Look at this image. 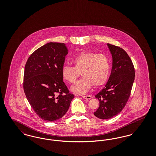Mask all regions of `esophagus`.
<instances>
[{
    "label": "esophagus",
    "mask_w": 156,
    "mask_h": 156,
    "mask_svg": "<svg viewBox=\"0 0 156 156\" xmlns=\"http://www.w3.org/2000/svg\"><path fill=\"white\" fill-rule=\"evenodd\" d=\"M82 98L86 100H89L92 98V97L90 95H84V96H82Z\"/></svg>",
    "instance_id": "34e87169"
}]
</instances>
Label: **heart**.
<instances>
[{
  "label": "heart",
  "instance_id": "1",
  "mask_svg": "<svg viewBox=\"0 0 156 156\" xmlns=\"http://www.w3.org/2000/svg\"><path fill=\"white\" fill-rule=\"evenodd\" d=\"M72 63L73 67L68 66L62 67L61 75L66 81L73 83L81 72L83 77L71 88L75 94H85L92 85L95 87L102 86L108 79L111 64L108 57L105 54L82 51L75 56Z\"/></svg>",
  "mask_w": 156,
  "mask_h": 156
}]
</instances>
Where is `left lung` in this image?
Returning <instances> with one entry per match:
<instances>
[{"instance_id": "obj_1", "label": "left lung", "mask_w": 156, "mask_h": 156, "mask_svg": "<svg viewBox=\"0 0 156 156\" xmlns=\"http://www.w3.org/2000/svg\"><path fill=\"white\" fill-rule=\"evenodd\" d=\"M112 57L111 73L105 87L95 95L99 106L94 115L101 119H111L125 106L134 80V68L127 52L120 47L107 44Z\"/></svg>"}]
</instances>
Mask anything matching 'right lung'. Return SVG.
Masks as SVG:
<instances>
[{"instance_id": "obj_1", "label": "right lung", "mask_w": 156, "mask_h": 156, "mask_svg": "<svg viewBox=\"0 0 156 156\" xmlns=\"http://www.w3.org/2000/svg\"><path fill=\"white\" fill-rule=\"evenodd\" d=\"M67 53L64 43L50 42L31 54L25 66V95L36 113L45 121L61 118L74 98L61 75Z\"/></svg>"}]
</instances>
